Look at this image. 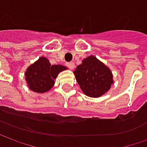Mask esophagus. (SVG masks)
Returning <instances> with one entry per match:
<instances>
[{
    "instance_id": "esophagus-1",
    "label": "esophagus",
    "mask_w": 147,
    "mask_h": 147,
    "mask_svg": "<svg viewBox=\"0 0 147 147\" xmlns=\"http://www.w3.org/2000/svg\"><path fill=\"white\" fill-rule=\"evenodd\" d=\"M67 66L69 68H71V69H73L74 67H75V64L72 62H68V63H67Z\"/></svg>"
}]
</instances>
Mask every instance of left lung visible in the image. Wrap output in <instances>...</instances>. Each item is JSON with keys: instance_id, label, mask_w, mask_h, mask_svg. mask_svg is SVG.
Masks as SVG:
<instances>
[{"instance_id": "1", "label": "left lung", "mask_w": 147, "mask_h": 147, "mask_svg": "<svg viewBox=\"0 0 147 147\" xmlns=\"http://www.w3.org/2000/svg\"><path fill=\"white\" fill-rule=\"evenodd\" d=\"M74 74L83 92L91 98L104 94L113 83L109 68L94 56L84 59Z\"/></svg>"}]
</instances>
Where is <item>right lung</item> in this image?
I'll use <instances>...</instances> for the list:
<instances>
[{
    "label": "right lung",
    "mask_w": 147,
    "mask_h": 147,
    "mask_svg": "<svg viewBox=\"0 0 147 147\" xmlns=\"http://www.w3.org/2000/svg\"><path fill=\"white\" fill-rule=\"evenodd\" d=\"M65 69L67 68L63 65H51L47 58L42 57L27 69L26 81L31 90L46 92L54 85V80L58 74Z\"/></svg>",
    "instance_id": "obj_1"
}]
</instances>
